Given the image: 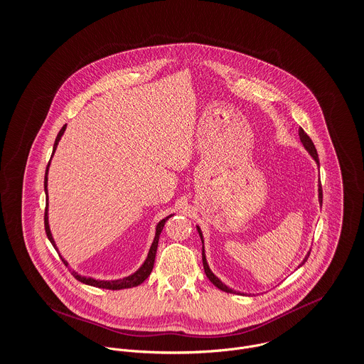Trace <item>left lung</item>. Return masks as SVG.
Here are the masks:
<instances>
[{"label":"left lung","instance_id":"left-lung-1","mask_svg":"<svg viewBox=\"0 0 364 364\" xmlns=\"http://www.w3.org/2000/svg\"><path fill=\"white\" fill-rule=\"evenodd\" d=\"M299 136H300V141H301V144H303V146H304V149L310 154V156L316 161V163L320 166V161H318V154H317V149H316V146H314V144H313V141L310 139V136L304 132V129L303 128H300L299 129ZM318 202H320V205H323V187H321V181L318 183ZM197 230H198V233H200V237H201L202 242V264H203V269H205V274H206V277H208V279L210 281V282L213 283L218 289H220V290H223V291H226V293H237V294H245V293H242V291H236V290H233V289H230L228 284H225V283L222 282L212 271H210V268H209V265H208V262H206V257H205V247H203V236H202L201 228L200 226H197ZM309 255H310V251L307 252V255L304 257V259L301 261V264L297 267V268H300L301 265H304V262L307 261V258H309Z\"/></svg>","mask_w":364,"mask_h":364}]
</instances>
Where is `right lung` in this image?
Returning <instances> with one entry per match:
<instances>
[{
    "label": "right lung",
    "mask_w": 364,
    "mask_h": 364,
    "mask_svg": "<svg viewBox=\"0 0 364 364\" xmlns=\"http://www.w3.org/2000/svg\"><path fill=\"white\" fill-rule=\"evenodd\" d=\"M65 128H67V125H64L61 129H60V132H58V135H57V138H55V142H54V146H53V155H54V152H55V149H57V145H58V142H60V139H61V136L64 135V131H65ZM53 155H51V158H53ZM50 162H51V159H50ZM50 162L47 164V167H46V176H44V193H46V212H44V228H46V235H47V237H48V240L50 242L53 244V247L58 251V248H57V244L54 242V239H53V235H51V230H50V225H48V194H47V174H48V167H50ZM173 216V213L171 215H168V216H166L164 219H162L158 225H156V232H155V239H154V242H152V245H151V248H149V252H148V257H146V259L144 261V264L134 272V274H131V275H128V277H124L122 279H114V281H102V279H95V278H90V277H83V275H80L78 272H75V271H73V275H74V278L75 279H78L80 282L85 283V284H89V286H95V287H100V289H109V290H120V289H128V287H135V286H138V284H141V283L144 282V281H146L148 279V277L151 275V272H152V268H154V264H155V257H156V250H158V242H159V236H161V233H162L163 226H164V223L168 220V218H171ZM58 254H60V251H58ZM60 257H61V254H60ZM61 259L64 261V264L65 265H68V262L61 257Z\"/></svg>",
    "instance_id": "1"
}]
</instances>
